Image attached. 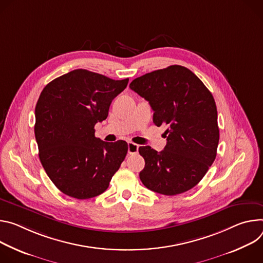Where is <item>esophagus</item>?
<instances>
[{
    "label": "esophagus",
    "instance_id": "1",
    "mask_svg": "<svg viewBox=\"0 0 263 263\" xmlns=\"http://www.w3.org/2000/svg\"><path fill=\"white\" fill-rule=\"evenodd\" d=\"M128 145V154L129 155H134V154H137L138 151H139V145L134 143V142H128L127 143Z\"/></svg>",
    "mask_w": 263,
    "mask_h": 263
}]
</instances>
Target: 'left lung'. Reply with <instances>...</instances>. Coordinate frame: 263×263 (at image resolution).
<instances>
[{
  "label": "left lung",
  "mask_w": 263,
  "mask_h": 263,
  "mask_svg": "<svg viewBox=\"0 0 263 263\" xmlns=\"http://www.w3.org/2000/svg\"><path fill=\"white\" fill-rule=\"evenodd\" d=\"M129 87L149 102L154 123L168 127L164 151L139 147L145 160L141 182L164 195L190 190L216 158L219 129L211 92L194 73L178 65L138 77Z\"/></svg>",
  "instance_id": "left-lung-1"
}]
</instances>
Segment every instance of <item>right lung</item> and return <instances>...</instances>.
<instances>
[{"instance_id": "right-lung-1", "label": "right lung", "mask_w": 263, "mask_h": 263, "mask_svg": "<svg viewBox=\"0 0 263 263\" xmlns=\"http://www.w3.org/2000/svg\"><path fill=\"white\" fill-rule=\"evenodd\" d=\"M128 83L78 69L49 82L35 106L41 163L63 193L86 199L103 193L128 151L125 141L104 142L95 124L107 118L112 99Z\"/></svg>"}]
</instances>
